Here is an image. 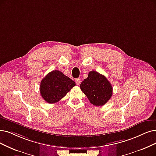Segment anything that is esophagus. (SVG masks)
<instances>
[{
	"instance_id": "34e87169",
	"label": "esophagus",
	"mask_w": 156,
	"mask_h": 156,
	"mask_svg": "<svg viewBox=\"0 0 156 156\" xmlns=\"http://www.w3.org/2000/svg\"><path fill=\"white\" fill-rule=\"evenodd\" d=\"M76 84H77V85H79L80 84V82H81V80H80V79H76Z\"/></svg>"
}]
</instances>
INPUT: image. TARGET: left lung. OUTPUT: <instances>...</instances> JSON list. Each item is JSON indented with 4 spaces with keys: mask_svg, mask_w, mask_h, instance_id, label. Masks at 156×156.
<instances>
[{
    "mask_svg": "<svg viewBox=\"0 0 156 156\" xmlns=\"http://www.w3.org/2000/svg\"><path fill=\"white\" fill-rule=\"evenodd\" d=\"M80 88L90 102L96 106L107 103L113 95V88L107 78L95 71L89 72Z\"/></svg>",
    "mask_w": 156,
    "mask_h": 156,
    "instance_id": "1",
    "label": "left lung"
}]
</instances>
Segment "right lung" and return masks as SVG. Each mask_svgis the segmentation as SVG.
Instances as JSON below:
<instances>
[{"mask_svg":"<svg viewBox=\"0 0 156 156\" xmlns=\"http://www.w3.org/2000/svg\"><path fill=\"white\" fill-rule=\"evenodd\" d=\"M75 86V82L63 73L53 70L41 80L40 94L47 102L54 104L63 98Z\"/></svg>","mask_w":156,"mask_h":156,"instance_id":"add662e5","label":"right lung"}]
</instances>
